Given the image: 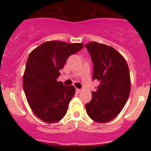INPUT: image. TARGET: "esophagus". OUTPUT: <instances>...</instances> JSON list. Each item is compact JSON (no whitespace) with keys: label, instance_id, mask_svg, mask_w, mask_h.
<instances>
[{"label":"esophagus","instance_id":"34e87169","mask_svg":"<svg viewBox=\"0 0 151 151\" xmlns=\"http://www.w3.org/2000/svg\"><path fill=\"white\" fill-rule=\"evenodd\" d=\"M76 93H78V94L82 91V90H81V89H78V88H76Z\"/></svg>","mask_w":151,"mask_h":151}]
</instances>
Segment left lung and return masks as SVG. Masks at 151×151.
<instances>
[{
    "label": "left lung",
    "mask_w": 151,
    "mask_h": 151,
    "mask_svg": "<svg viewBox=\"0 0 151 151\" xmlns=\"http://www.w3.org/2000/svg\"><path fill=\"white\" fill-rule=\"evenodd\" d=\"M94 64L92 79L100 85L85 104L88 115L97 122H106L120 113L129 98L130 74L124 57L112 47L97 42L85 45Z\"/></svg>",
    "instance_id": "8db88e82"
}]
</instances>
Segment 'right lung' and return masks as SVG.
Returning a JSON list of instances; mask_svg holds the SVG:
<instances>
[{
	"label": "right lung",
	"instance_id": "right-lung-1",
	"mask_svg": "<svg viewBox=\"0 0 151 151\" xmlns=\"http://www.w3.org/2000/svg\"><path fill=\"white\" fill-rule=\"evenodd\" d=\"M83 47L81 43L47 41L29 54L23 76V89L32 110L44 122H57L66 115L76 88L57 79L68 57Z\"/></svg>",
	"mask_w": 151,
	"mask_h": 151
}]
</instances>
